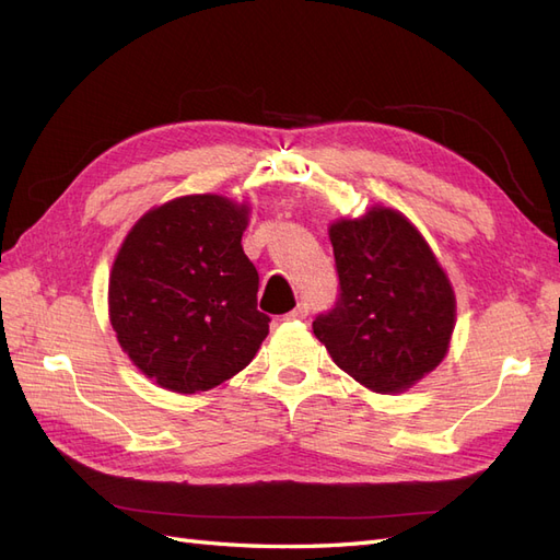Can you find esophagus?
Instances as JSON below:
<instances>
[{
    "mask_svg": "<svg viewBox=\"0 0 560 560\" xmlns=\"http://www.w3.org/2000/svg\"><path fill=\"white\" fill-rule=\"evenodd\" d=\"M308 311H311L308 303L301 301L292 313H287V319H306V317H308Z\"/></svg>",
    "mask_w": 560,
    "mask_h": 560,
    "instance_id": "34e87169",
    "label": "esophagus"
}]
</instances>
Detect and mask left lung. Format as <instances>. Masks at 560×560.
<instances>
[{
    "instance_id": "obj_1",
    "label": "left lung",
    "mask_w": 560,
    "mask_h": 560,
    "mask_svg": "<svg viewBox=\"0 0 560 560\" xmlns=\"http://www.w3.org/2000/svg\"><path fill=\"white\" fill-rule=\"evenodd\" d=\"M338 299L313 331L331 360L374 393H399L444 360L455 296L404 214L371 208L331 224Z\"/></svg>"
}]
</instances>
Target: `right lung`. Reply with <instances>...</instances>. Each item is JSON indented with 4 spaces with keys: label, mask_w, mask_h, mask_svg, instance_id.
<instances>
[{
    "label": "right lung",
    "mask_w": 560,
    "mask_h": 560,
    "mask_svg": "<svg viewBox=\"0 0 560 560\" xmlns=\"http://www.w3.org/2000/svg\"><path fill=\"white\" fill-rule=\"evenodd\" d=\"M247 206L202 194L149 210L116 254L109 317L142 374L194 395L243 371L268 334L243 252Z\"/></svg>",
    "instance_id": "1"
}]
</instances>
